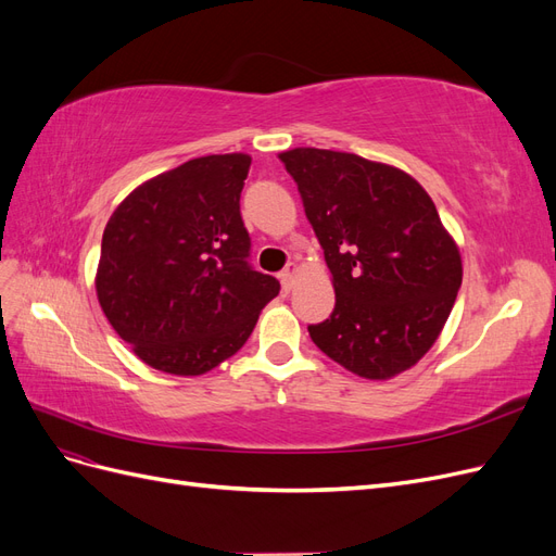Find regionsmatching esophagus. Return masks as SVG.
<instances>
[{
  "label": "esophagus",
  "mask_w": 556,
  "mask_h": 556,
  "mask_svg": "<svg viewBox=\"0 0 556 556\" xmlns=\"http://www.w3.org/2000/svg\"><path fill=\"white\" fill-rule=\"evenodd\" d=\"M296 271H299V264H296V262H290L288 266H285V271L280 274V282H282L285 290H292V288H294V276H296Z\"/></svg>",
  "instance_id": "34e87169"
}]
</instances>
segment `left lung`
Instances as JSON below:
<instances>
[{"label":"left lung","mask_w":556,"mask_h":556,"mask_svg":"<svg viewBox=\"0 0 556 556\" xmlns=\"http://www.w3.org/2000/svg\"><path fill=\"white\" fill-rule=\"evenodd\" d=\"M278 157L336 292L333 313L308 327L313 343L366 380L408 371L441 336L464 276L431 197L410 174L355 153L292 148Z\"/></svg>","instance_id":"obj_1"}]
</instances>
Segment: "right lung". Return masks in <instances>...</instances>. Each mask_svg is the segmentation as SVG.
<instances>
[{
    "instance_id": "1",
    "label": "right lung",
    "mask_w": 556,
    "mask_h": 556,
    "mask_svg": "<svg viewBox=\"0 0 556 556\" xmlns=\"http://www.w3.org/2000/svg\"><path fill=\"white\" fill-rule=\"evenodd\" d=\"M250 155L185 162L134 188L109 217L94 290L115 333L148 366L201 376L243 348L280 292L252 271L241 190Z\"/></svg>"
}]
</instances>
